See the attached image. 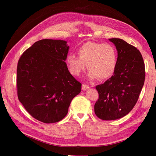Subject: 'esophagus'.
<instances>
[{"mask_svg": "<svg viewBox=\"0 0 156 156\" xmlns=\"http://www.w3.org/2000/svg\"><path fill=\"white\" fill-rule=\"evenodd\" d=\"M89 88V86L87 85V84H82V90H85Z\"/></svg>", "mask_w": 156, "mask_h": 156, "instance_id": "esophagus-1", "label": "esophagus"}]
</instances>
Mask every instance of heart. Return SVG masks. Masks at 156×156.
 Segmentation results:
<instances>
[{
	"mask_svg": "<svg viewBox=\"0 0 156 156\" xmlns=\"http://www.w3.org/2000/svg\"><path fill=\"white\" fill-rule=\"evenodd\" d=\"M79 56L69 54L66 63L71 74L79 76L86 68L89 69L90 79L104 80L114 73L116 69L118 53L115 47L110 44L88 41L77 49Z\"/></svg>",
	"mask_w": 156,
	"mask_h": 156,
	"instance_id": "obj_1",
	"label": "heart"
}]
</instances>
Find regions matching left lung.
<instances>
[{
    "instance_id": "left-lung-1",
    "label": "left lung",
    "mask_w": 156,
    "mask_h": 156,
    "mask_svg": "<svg viewBox=\"0 0 156 156\" xmlns=\"http://www.w3.org/2000/svg\"><path fill=\"white\" fill-rule=\"evenodd\" d=\"M118 51L112 76L96 88L99 98L94 105L96 115L103 120L120 119L133 109L144 83L143 56L135 47L120 38H111Z\"/></svg>"
}]
</instances>
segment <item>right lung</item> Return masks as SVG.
Masks as SVG:
<instances>
[{
    "label": "right lung",
    "mask_w": 156,
    "mask_h": 156,
    "mask_svg": "<svg viewBox=\"0 0 156 156\" xmlns=\"http://www.w3.org/2000/svg\"><path fill=\"white\" fill-rule=\"evenodd\" d=\"M59 40H41L22 54L17 68L19 100L35 119L55 123L66 116L81 83L68 69L69 46Z\"/></svg>",
    "instance_id": "right-lung-1"
}]
</instances>
